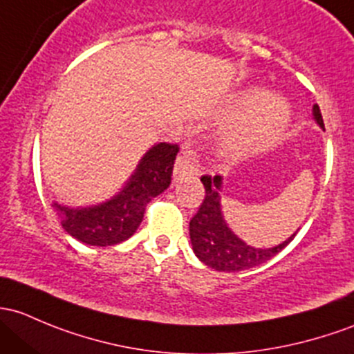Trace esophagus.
Segmentation results:
<instances>
[{"instance_id":"esophagus-1","label":"esophagus","mask_w":354,"mask_h":354,"mask_svg":"<svg viewBox=\"0 0 354 354\" xmlns=\"http://www.w3.org/2000/svg\"><path fill=\"white\" fill-rule=\"evenodd\" d=\"M193 171H195V158H193L192 152H180V156L176 159V165H174V180H181V178L189 176V174H193Z\"/></svg>"}]
</instances>
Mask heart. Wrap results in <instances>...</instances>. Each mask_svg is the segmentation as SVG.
<instances>
[{
  "label": "heart",
  "instance_id": "1",
  "mask_svg": "<svg viewBox=\"0 0 354 354\" xmlns=\"http://www.w3.org/2000/svg\"><path fill=\"white\" fill-rule=\"evenodd\" d=\"M245 108L248 110L229 129L225 136L227 146L232 151L243 152L268 146L274 142L288 125V105L281 96L274 93H263L256 98L254 89H245L232 96L227 103V110L230 113H239Z\"/></svg>",
  "mask_w": 354,
  "mask_h": 354
}]
</instances>
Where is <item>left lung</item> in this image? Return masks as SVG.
Masks as SVG:
<instances>
[{"label":"left lung","instance_id":"obj_1","mask_svg":"<svg viewBox=\"0 0 354 354\" xmlns=\"http://www.w3.org/2000/svg\"><path fill=\"white\" fill-rule=\"evenodd\" d=\"M314 118L319 127L324 129L319 105H314ZM202 183L205 187V198L198 212L189 221V239H192L196 258L207 266L217 271H229V273L249 270L273 258L293 241L297 232L285 243L270 249H259L245 244L229 229L222 215L221 195H218L222 178L218 174L214 178L202 176Z\"/></svg>","mask_w":354,"mask_h":354}]
</instances>
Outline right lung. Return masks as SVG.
Returning <instances> with one entry per match:
<instances>
[{
    "label": "right lung",
    "mask_w": 354,
    "mask_h": 354,
    "mask_svg": "<svg viewBox=\"0 0 354 354\" xmlns=\"http://www.w3.org/2000/svg\"><path fill=\"white\" fill-rule=\"evenodd\" d=\"M178 144H156L146 152L124 189L105 203L69 208L54 203L69 236L89 245H113L127 241L144 218L146 205L169 187Z\"/></svg>",
    "instance_id": "right-lung-1"
}]
</instances>
